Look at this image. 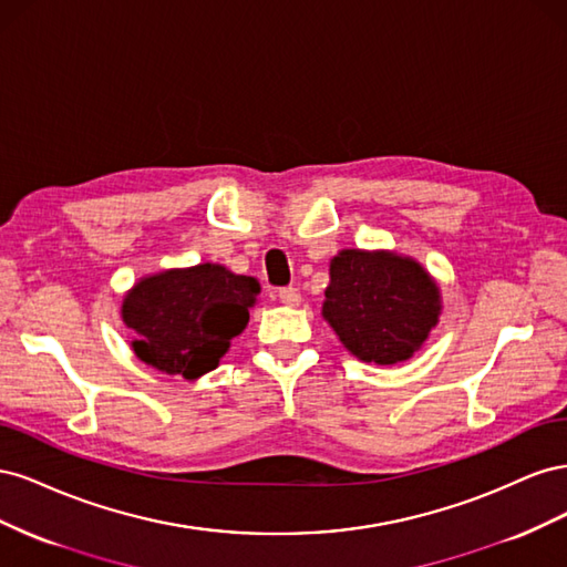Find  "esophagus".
Returning a JSON list of instances; mask_svg holds the SVG:
<instances>
[{"instance_id": "obj_1", "label": "esophagus", "mask_w": 567, "mask_h": 567, "mask_svg": "<svg viewBox=\"0 0 567 567\" xmlns=\"http://www.w3.org/2000/svg\"><path fill=\"white\" fill-rule=\"evenodd\" d=\"M279 300H281L284 305H288V307H296V305H300L302 296H300L298 288L286 286V288H279Z\"/></svg>"}]
</instances>
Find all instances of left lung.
<instances>
[{"mask_svg": "<svg viewBox=\"0 0 567 567\" xmlns=\"http://www.w3.org/2000/svg\"><path fill=\"white\" fill-rule=\"evenodd\" d=\"M329 274L321 315L362 362H404L437 326L440 288L411 257L350 248L333 257Z\"/></svg>", "mask_w": 567, "mask_h": 567, "instance_id": "1", "label": "left lung"}]
</instances>
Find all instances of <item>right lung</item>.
I'll list each match as a JSON object with an SVG mask.
<instances>
[{"mask_svg": "<svg viewBox=\"0 0 567 567\" xmlns=\"http://www.w3.org/2000/svg\"><path fill=\"white\" fill-rule=\"evenodd\" d=\"M257 293L255 277L205 262L134 284L120 312L136 333L132 350L144 364L194 381L217 369L231 338L246 329Z\"/></svg>", "mask_w": 567, "mask_h": 567, "instance_id": "1", "label": "right lung"}]
</instances>
